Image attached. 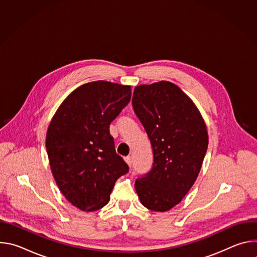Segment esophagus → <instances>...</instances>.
<instances>
[{
    "mask_svg": "<svg viewBox=\"0 0 257 257\" xmlns=\"http://www.w3.org/2000/svg\"><path fill=\"white\" fill-rule=\"evenodd\" d=\"M125 162L128 164L129 167L132 166V158H131V157H126V158H125Z\"/></svg>",
    "mask_w": 257,
    "mask_h": 257,
    "instance_id": "obj_1",
    "label": "esophagus"
}]
</instances>
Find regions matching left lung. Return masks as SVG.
Listing matches in <instances>:
<instances>
[{
  "mask_svg": "<svg viewBox=\"0 0 257 257\" xmlns=\"http://www.w3.org/2000/svg\"><path fill=\"white\" fill-rule=\"evenodd\" d=\"M132 105L154 155L152 169L136 179L135 189L146 208L167 211L199 174L208 145L205 123L193 101L168 81L135 87Z\"/></svg>",
  "mask_w": 257,
  "mask_h": 257,
  "instance_id": "1",
  "label": "left lung"
}]
</instances>
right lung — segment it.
<instances>
[{
	"label": "right lung",
	"mask_w": 257,
	"mask_h": 257,
	"mask_svg": "<svg viewBox=\"0 0 257 257\" xmlns=\"http://www.w3.org/2000/svg\"><path fill=\"white\" fill-rule=\"evenodd\" d=\"M130 98V86L86 83L63 101L49 126L46 145L57 185L83 211L104 206L116 181L129 172L116 153L109 124Z\"/></svg>",
	"instance_id": "obj_1"
}]
</instances>
